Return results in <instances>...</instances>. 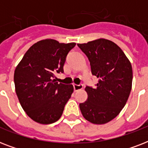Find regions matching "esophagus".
I'll use <instances>...</instances> for the list:
<instances>
[{"label":"esophagus","instance_id":"obj_1","mask_svg":"<svg viewBox=\"0 0 148 148\" xmlns=\"http://www.w3.org/2000/svg\"><path fill=\"white\" fill-rule=\"evenodd\" d=\"M73 87H74V91H77V90L83 89V85H82V84H79V85H77V84H73Z\"/></svg>","mask_w":148,"mask_h":148}]
</instances>
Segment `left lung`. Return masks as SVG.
I'll return each instance as SVG.
<instances>
[{
    "instance_id": "left-lung-1",
    "label": "left lung",
    "mask_w": 148,
    "mask_h": 148,
    "mask_svg": "<svg viewBox=\"0 0 148 148\" xmlns=\"http://www.w3.org/2000/svg\"><path fill=\"white\" fill-rule=\"evenodd\" d=\"M90 61L97 77L96 88L86 87L88 99L79 104L83 117L95 124H103L117 117L126 104L132 88L130 60L111 40L99 38L77 44Z\"/></svg>"
}]
</instances>
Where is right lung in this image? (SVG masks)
I'll use <instances>...</instances> for the list:
<instances>
[{"label":"right lung","mask_w":148,"mask_h":148,"mask_svg":"<svg viewBox=\"0 0 148 148\" xmlns=\"http://www.w3.org/2000/svg\"><path fill=\"white\" fill-rule=\"evenodd\" d=\"M75 43L45 39L31 46L15 68V91L22 108L37 123L49 124L60 119L71 98L72 84L56 82L54 74L63 73L69 51Z\"/></svg>","instance_id":"add662e5"}]
</instances>
